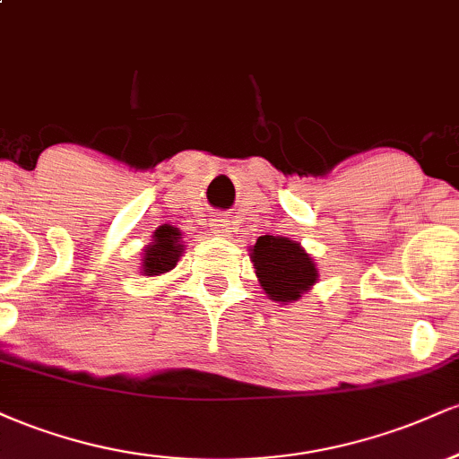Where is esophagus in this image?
<instances>
[{"mask_svg": "<svg viewBox=\"0 0 459 459\" xmlns=\"http://www.w3.org/2000/svg\"><path fill=\"white\" fill-rule=\"evenodd\" d=\"M212 226H213V233L215 235H220V237H229V233H230V230H229V220H224V218H213L212 220Z\"/></svg>", "mask_w": 459, "mask_h": 459, "instance_id": "1", "label": "esophagus"}]
</instances>
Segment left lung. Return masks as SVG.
<instances>
[{"label":"left lung","instance_id":"8db88e82","mask_svg":"<svg viewBox=\"0 0 459 459\" xmlns=\"http://www.w3.org/2000/svg\"><path fill=\"white\" fill-rule=\"evenodd\" d=\"M250 261L265 296L278 304L296 302L319 281L317 263L289 237H259L250 246Z\"/></svg>","mask_w":459,"mask_h":459}]
</instances>
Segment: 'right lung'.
I'll list each match as a JSON object with an SVG mask.
<instances>
[{
	"mask_svg": "<svg viewBox=\"0 0 459 459\" xmlns=\"http://www.w3.org/2000/svg\"><path fill=\"white\" fill-rule=\"evenodd\" d=\"M183 237L175 226H160L152 233V241L142 250V276H161V273L175 270L178 259L183 256Z\"/></svg>",
	"mask_w": 459,
	"mask_h": 459,
	"instance_id": "obj_1",
	"label": "right lung"
}]
</instances>
